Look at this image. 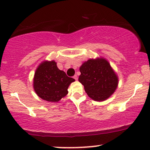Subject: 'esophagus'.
I'll return each mask as SVG.
<instances>
[{
	"label": "esophagus",
	"mask_w": 150,
	"mask_h": 150,
	"mask_svg": "<svg viewBox=\"0 0 150 150\" xmlns=\"http://www.w3.org/2000/svg\"><path fill=\"white\" fill-rule=\"evenodd\" d=\"M73 78L75 79V80H77V78H78V77H77V75H74V76H73Z\"/></svg>",
	"instance_id": "obj_1"
}]
</instances>
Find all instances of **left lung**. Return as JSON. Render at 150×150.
I'll return each mask as SVG.
<instances>
[{
	"label": "left lung",
	"mask_w": 150,
	"mask_h": 150,
	"mask_svg": "<svg viewBox=\"0 0 150 150\" xmlns=\"http://www.w3.org/2000/svg\"><path fill=\"white\" fill-rule=\"evenodd\" d=\"M78 80L86 93L95 101L108 98L117 88L118 78L104 59H88L81 66Z\"/></svg>",
	"instance_id": "8db88e82"
}]
</instances>
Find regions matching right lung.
Listing matches in <instances>:
<instances>
[{
	"instance_id": "obj_1",
	"label": "right lung",
	"mask_w": 150,
	"mask_h": 150,
	"mask_svg": "<svg viewBox=\"0 0 150 150\" xmlns=\"http://www.w3.org/2000/svg\"><path fill=\"white\" fill-rule=\"evenodd\" d=\"M75 81L57 68L54 61L44 62L35 71L33 88L41 99L57 102L67 95L70 83Z\"/></svg>"
}]
</instances>
